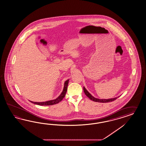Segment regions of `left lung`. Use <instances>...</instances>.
Returning <instances> with one entry per match:
<instances>
[{
    "label": "left lung",
    "mask_w": 146,
    "mask_h": 146,
    "mask_svg": "<svg viewBox=\"0 0 146 146\" xmlns=\"http://www.w3.org/2000/svg\"><path fill=\"white\" fill-rule=\"evenodd\" d=\"M84 92L86 96L87 97H88L90 98V100H92L94 102H100V103H108V102H112V101L115 100L116 99H117L118 97H115V98H110V99H99V98H95V97H93L86 90V88L84 87Z\"/></svg>",
    "instance_id": "1"
}]
</instances>
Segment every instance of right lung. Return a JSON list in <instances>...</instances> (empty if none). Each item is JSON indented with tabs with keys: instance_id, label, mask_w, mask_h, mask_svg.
<instances>
[{
	"instance_id": "add662e5",
	"label": "right lung",
	"mask_w": 146,
	"mask_h": 146,
	"mask_svg": "<svg viewBox=\"0 0 146 146\" xmlns=\"http://www.w3.org/2000/svg\"><path fill=\"white\" fill-rule=\"evenodd\" d=\"M69 79L66 80L64 82V90L62 92L61 94L59 95V96L56 98V99L53 100H51V101H46V102H34L32 101H30L31 103L35 104L38 105H42V106H46V105H52L56 104L59 103L62 100V99L64 98L66 93L67 91V87L68 83H69Z\"/></svg>"
}]
</instances>
